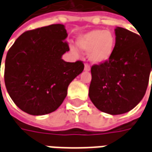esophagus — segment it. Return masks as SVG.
<instances>
[{
	"instance_id": "1",
	"label": "esophagus",
	"mask_w": 152,
	"mask_h": 152,
	"mask_svg": "<svg viewBox=\"0 0 152 152\" xmlns=\"http://www.w3.org/2000/svg\"><path fill=\"white\" fill-rule=\"evenodd\" d=\"M85 71H86V72H89V71H90V66H89V64H87V63L85 64Z\"/></svg>"
}]
</instances>
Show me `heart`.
I'll list each match as a JSON object with an SVG mask.
<instances>
[{
  "label": "heart",
  "mask_w": 152,
  "mask_h": 152,
  "mask_svg": "<svg viewBox=\"0 0 152 152\" xmlns=\"http://www.w3.org/2000/svg\"><path fill=\"white\" fill-rule=\"evenodd\" d=\"M115 38L110 31L104 30H93L80 37L77 45L83 51L89 52V59L93 63L100 64L108 61L115 49ZM72 52L76 50L72 48Z\"/></svg>",
  "instance_id": "obj_1"
}]
</instances>
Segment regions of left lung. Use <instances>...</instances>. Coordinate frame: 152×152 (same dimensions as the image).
I'll use <instances>...</instances> for the list:
<instances>
[{"label": "left lung", "instance_id": "obj_1", "mask_svg": "<svg viewBox=\"0 0 152 152\" xmlns=\"http://www.w3.org/2000/svg\"><path fill=\"white\" fill-rule=\"evenodd\" d=\"M115 34L111 58L91 67L89 96L101 112L121 115L134 108L145 95L152 72V45L125 28L116 27Z\"/></svg>", "mask_w": 152, "mask_h": 152}]
</instances>
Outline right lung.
Segmentation results:
<instances>
[{
  "mask_svg": "<svg viewBox=\"0 0 152 152\" xmlns=\"http://www.w3.org/2000/svg\"><path fill=\"white\" fill-rule=\"evenodd\" d=\"M65 26L52 24L23 32L6 54L5 84L22 111L33 115L54 112L70 83L84 70L81 61L65 62L69 51Z\"/></svg>",
  "mask_w": 152,
  "mask_h": 152,
  "instance_id": "1",
  "label": "right lung"
}]
</instances>
